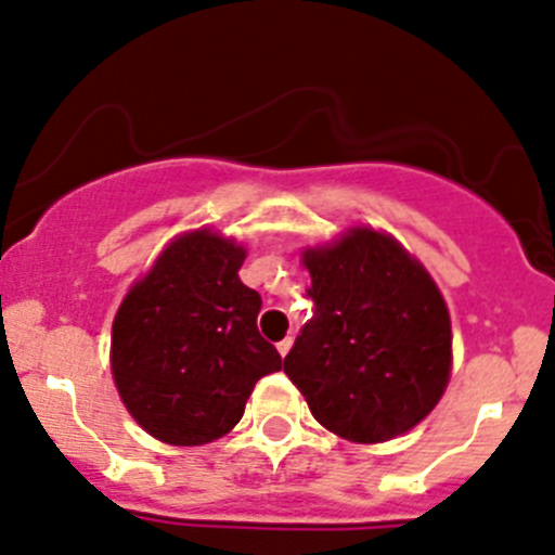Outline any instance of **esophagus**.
<instances>
[{
	"instance_id": "esophagus-1",
	"label": "esophagus",
	"mask_w": 555,
	"mask_h": 555,
	"mask_svg": "<svg viewBox=\"0 0 555 555\" xmlns=\"http://www.w3.org/2000/svg\"><path fill=\"white\" fill-rule=\"evenodd\" d=\"M276 349H279V354H282V358H284V354H287L289 352V349H293V338H282V341H279L276 344Z\"/></svg>"
}]
</instances>
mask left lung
Returning <instances> with one entry per match:
<instances>
[{"label": "left lung", "mask_w": 555, "mask_h": 555, "mask_svg": "<svg viewBox=\"0 0 555 555\" xmlns=\"http://www.w3.org/2000/svg\"><path fill=\"white\" fill-rule=\"evenodd\" d=\"M314 317L284 374L327 431L360 444L396 439L442 398L453 365L448 304L392 235L352 228L304 251Z\"/></svg>", "instance_id": "left-lung-1"}]
</instances>
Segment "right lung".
<instances>
[{
  "instance_id": "right-lung-1",
  "label": "right lung",
  "mask_w": 555,
  "mask_h": 555,
  "mask_svg": "<svg viewBox=\"0 0 555 555\" xmlns=\"http://www.w3.org/2000/svg\"><path fill=\"white\" fill-rule=\"evenodd\" d=\"M244 246L201 228L165 246L121 300L111 369L124 406L154 439L214 442L244 417L282 354L257 331L260 295L238 279Z\"/></svg>"
}]
</instances>
